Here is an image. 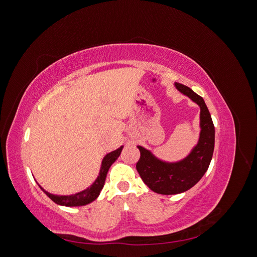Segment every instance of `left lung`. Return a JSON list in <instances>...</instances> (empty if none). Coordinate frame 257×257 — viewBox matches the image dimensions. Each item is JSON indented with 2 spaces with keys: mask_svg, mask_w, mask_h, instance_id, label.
Listing matches in <instances>:
<instances>
[{
  "mask_svg": "<svg viewBox=\"0 0 257 257\" xmlns=\"http://www.w3.org/2000/svg\"><path fill=\"white\" fill-rule=\"evenodd\" d=\"M175 85L200 107L197 145L188 157L176 163L163 162L144 147L137 146L141 151V159L136 164L139 176L150 190L163 195L183 193L195 185L207 172L214 150V125L204 98L184 84L176 82Z\"/></svg>",
  "mask_w": 257,
  "mask_h": 257,
  "instance_id": "left-lung-1",
  "label": "left lung"
}]
</instances>
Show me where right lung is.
Here are the masks:
<instances>
[{
    "instance_id": "add662e5",
    "label": "right lung",
    "mask_w": 257,
    "mask_h": 257,
    "mask_svg": "<svg viewBox=\"0 0 257 257\" xmlns=\"http://www.w3.org/2000/svg\"><path fill=\"white\" fill-rule=\"evenodd\" d=\"M122 148L123 146L118 148L116 150L108 153L102 161V166H100L99 175L96 178V180L93 182V184L90 186V188L85 189L79 193H76L74 195H53V194H50L49 192L45 191L40 184L38 185H40V188L46 195L58 205L66 206V207H77V206L88 205L97 198L100 191H102V189L104 188L108 169H109L110 166L113 164V162L119 158V155L121 154V151H122Z\"/></svg>"
}]
</instances>
